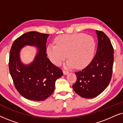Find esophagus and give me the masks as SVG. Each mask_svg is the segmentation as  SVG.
I'll use <instances>...</instances> for the list:
<instances>
[{"label":"esophagus","instance_id":"1","mask_svg":"<svg viewBox=\"0 0 123 123\" xmlns=\"http://www.w3.org/2000/svg\"><path fill=\"white\" fill-rule=\"evenodd\" d=\"M63 74L64 75H67L69 73L68 71H66V70H63Z\"/></svg>","mask_w":123,"mask_h":123}]
</instances>
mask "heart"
I'll return each mask as SVG.
<instances>
[{
	"instance_id": "b5f03b06",
	"label": "heart",
	"mask_w": 123,
	"mask_h": 123,
	"mask_svg": "<svg viewBox=\"0 0 123 123\" xmlns=\"http://www.w3.org/2000/svg\"><path fill=\"white\" fill-rule=\"evenodd\" d=\"M54 41L56 45H49L46 51L50 61L55 65H60L67 57L69 60L65 66L69 68H84L91 61L96 43L91 35H62L55 38Z\"/></svg>"
}]
</instances>
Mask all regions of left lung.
Here are the masks:
<instances>
[{"instance_id":"obj_1","label":"left lung","mask_w":123,"mask_h":123,"mask_svg":"<svg viewBox=\"0 0 123 123\" xmlns=\"http://www.w3.org/2000/svg\"><path fill=\"white\" fill-rule=\"evenodd\" d=\"M98 45L96 54L88 66L76 72L73 89L79 96L92 98L101 93L110 83L114 63V49L105 33L96 30Z\"/></svg>"}]
</instances>
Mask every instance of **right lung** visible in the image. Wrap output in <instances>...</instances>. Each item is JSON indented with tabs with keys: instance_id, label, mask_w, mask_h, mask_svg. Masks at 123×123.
I'll list each match as a JSON object with an SVG mask.
<instances>
[{
	"instance_id": "1",
	"label": "right lung",
	"mask_w": 123,
	"mask_h": 123,
	"mask_svg": "<svg viewBox=\"0 0 123 123\" xmlns=\"http://www.w3.org/2000/svg\"><path fill=\"white\" fill-rule=\"evenodd\" d=\"M49 34L36 31L25 33L13 43L9 54V72L15 87L28 100L43 101L53 93L55 82L63 75L62 70L47 58L46 43ZM26 46L37 47L34 59L23 63L20 53Z\"/></svg>"
}]
</instances>
